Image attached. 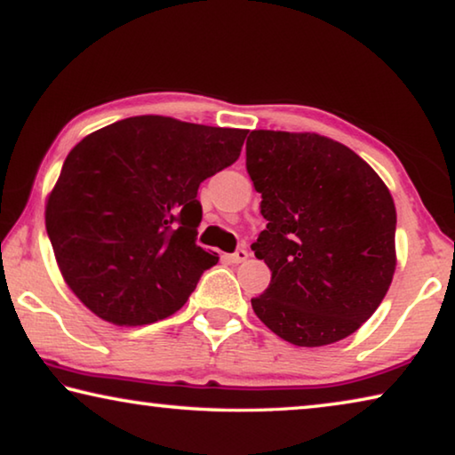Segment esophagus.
I'll return each instance as SVG.
<instances>
[{
    "instance_id": "34e87169",
    "label": "esophagus",
    "mask_w": 455,
    "mask_h": 455,
    "mask_svg": "<svg viewBox=\"0 0 455 455\" xmlns=\"http://www.w3.org/2000/svg\"><path fill=\"white\" fill-rule=\"evenodd\" d=\"M227 259L230 260V263H243V260L249 259V252H246L244 249H236L233 255H227Z\"/></svg>"
}]
</instances>
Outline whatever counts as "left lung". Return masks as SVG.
<instances>
[{
    "label": "left lung",
    "instance_id": "8db88e82",
    "mask_svg": "<svg viewBox=\"0 0 455 455\" xmlns=\"http://www.w3.org/2000/svg\"><path fill=\"white\" fill-rule=\"evenodd\" d=\"M246 172L267 228L251 249L271 268L251 299L265 325L299 347H321L363 325L395 273V204L347 146L319 134L252 130Z\"/></svg>",
    "mask_w": 455,
    "mask_h": 455
}]
</instances>
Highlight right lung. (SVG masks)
I'll list each match as a JSON object with an SVG mask.
<instances>
[{
  "mask_svg": "<svg viewBox=\"0 0 455 455\" xmlns=\"http://www.w3.org/2000/svg\"><path fill=\"white\" fill-rule=\"evenodd\" d=\"M249 130L134 116L76 144L45 204L74 295L114 325L180 309L217 252L196 244L200 182L236 163Z\"/></svg>",
  "mask_w": 455,
  "mask_h": 455,
  "instance_id": "right-lung-1",
  "label": "right lung"
}]
</instances>
